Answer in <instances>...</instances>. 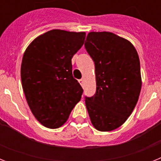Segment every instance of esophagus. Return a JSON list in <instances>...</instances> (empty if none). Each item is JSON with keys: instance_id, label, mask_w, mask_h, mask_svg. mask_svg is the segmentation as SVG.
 Listing matches in <instances>:
<instances>
[{"instance_id": "1", "label": "esophagus", "mask_w": 161, "mask_h": 161, "mask_svg": "<svg viewBox=\"0 0 161 161\" xmlns=\"http://www.w3.org/2000/svg\"><path fill=\"white\" fill-rule=\"evenodd\" d=\"M79 83L80 84V85H81V86H84V83H85V79L79 80Z\"/></svg>"}]
</instances>
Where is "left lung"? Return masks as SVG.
<instances>
[{
	"label": "left lung",
	"mask_w": 161,
	"mask_h": 161,
	"mask_svg": "<svg viewBox=\"0 0 161 161\" xmlns=\"http://www.w3.org/2000/svg\"><path fill=\"white\" fill-rule=\"evenodd\" d=\"M85 47L96 74V93L85 97L91 123L100 131L115 130L131 114L139 99V55L131 42L106 31L89 33Z\"/></svg>",
	"instance_id": "obj_1"
}]
</instances>
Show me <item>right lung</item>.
<instances>
[{
	"label": "right lung",
	"mask_w": 161,
	"mask_h": 161,
	"mask_svg": "<svg viewBox=\"0 0 161 161\" xmlns=\"http://www.w3.org/2000/svg\"><path fill=\"white\" fill-rule=\"evenodd\" d=\"M85 32L52 30L35 38L21 66L22 89L35 119L59 128L80 100L83 89L72 76V58L80 49Z\"/></svg>",
	"instance_id": "obj_1"
}]
</instances>
